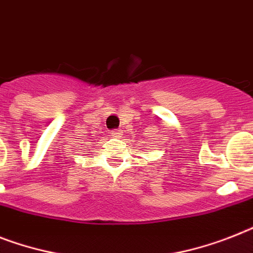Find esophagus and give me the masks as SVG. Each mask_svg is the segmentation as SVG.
<instances>
[{
	"label": "esophagus",
	"instance_id": "1",
	"mask_svg": "<svg viewBox=\"0 0 253 253\" xmlns=\"http://www.w3.org/2000/svg\"><path fill=\"white\" fill-rule=\"evenodd\" d=\"M111 135L114 137V138H120L123 135V130H120V129H115V130H111Z\"/></svg>",
	"mask_w": 253,
	"mask_h": 253
}]
</instances>
